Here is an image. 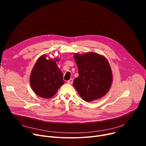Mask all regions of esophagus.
<instances>
[{
    "instance_id": "34e87169",
    "label": "esophagus",
    "mask_w": 146,
    "mask_h": 146,
    "mask_svg": "<svg viewBox=\"0 0 146 146\" xmlns=\"http://www.w3.org/2000/svg\"><path fill=\"white\" fill-rule=\"evenodd\" d=\"M73 79H72V78L67 81V82L68 84H72V83H73Z\"/></svg>"
}]
</instances>
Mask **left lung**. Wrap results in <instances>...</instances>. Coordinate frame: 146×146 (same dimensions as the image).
<instances>
[{
	"instance_id": "obj_1",
	"label": "left lung",
	"mask_w": 146,
	"mask_h": 146,
	"mask_svg": "<svg viewBox=\"0 0 146 146\" xmlns=\"http://www.w3.org/2000/svg\"><path fill=\"white\" fill-rule=\"evenodd\" d=\"M79 76L74 79L73 86L83 100L93 101L108 92L112 76L108 61L95 52L76 54Z\"/></svg>"
}]
</instances>
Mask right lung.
<instances>
[{
	"mask_svg": "<svg viewBox=\"0 0 146 146\" xmlns=\"http://www.w3.org/2000/svg\"><path fill=\"white\" fill-rule=\"evenodd\" d=\"M55 60H47L41 56L35 63L30 76L31 86L34 92L44 98H50L63 85V73Z\"/></svg>",
	"mask_w": 146,
	"mask_h": 146,
	"instance_id": "obj_1",
	"label": "right lung"
}]
</instances>
